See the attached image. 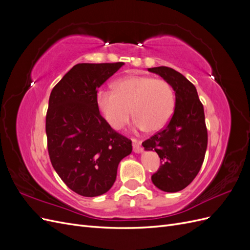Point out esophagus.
I'll use <instances>...</instances> for the list:
<instances>
[{"mask_svg": "<svg viewBox=\"0 0 250 250\" xmlns=\"http://www.w3.org/2000/svg\"><path fill=\"white\" fill-rule=\"evenodd\" d=\"M132 146H133V151H134V152L140 153V152H142V151H143V148L141 146V141H138V140L133 139L132 140Z\"/></svg>", "mask_w": 250, "mask_h": 250, "instance_id": "obj_1", "label": "esophagus"}]
</instances>
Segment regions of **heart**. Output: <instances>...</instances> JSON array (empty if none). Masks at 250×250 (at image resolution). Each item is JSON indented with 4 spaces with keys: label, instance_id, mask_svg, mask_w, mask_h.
<instances>
[{
    "label": "heart",
    "instance_id": "1",
    "mask_svg": "<svg viewBox=\"0 0 250 250\" xmlns=\"http://www.w3.org/2000/svg\"><path fill=\"white\" fill-rule=\"evenodd\" d=\"M175 94L167 80L151 76H127L115 83V90L99 89L97 107L113 128H122L132 115L140 129L158 131L169 123L175 109Z\"/></svg>",
    "mask_w": 250,
    "mask_h": 250
}]
</instances>
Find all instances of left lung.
<instances>
[{"label":"left lung","mask_w":250,"mask_h":250,"mask_svg":"<svg viewBox=\"0 0 250 250\" xmlns=\"http://www.w3.org/2000/svg\"><path fill=\"white\" fill-rule=\"evenodd\" d=\"M167 80L175 92V109L161 131L142 143L145 150H154L162 166L151 179L164 192L184 190L197 176L206 156L208 129L203 105L197 90L184 75L168 66L148 69Z\"/></svg>","instance_id":"obj_1"}]
</instances>
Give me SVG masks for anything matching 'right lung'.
Returning <instances> with one entry per match:
<instances>
[{"label": "right lung", "mask_w": 250, "mask_h": 250, "mask_svg": "<svg viewBox=\"0 0 250 250\" xmlns=\"http://www.w3.org/2000/svg\"><path fill=\"white\" fill-rule=\"evenodd\" d=\"M124 62L78 63L53 87L46 116L50 161L72 191L84 197L106 193L131 141L100 115L96 94Z\"/></svg>", "instance_id": "obj_1"}]
</instances>
